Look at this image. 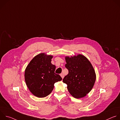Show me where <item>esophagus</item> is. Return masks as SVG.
I'll list each match as a JSON object with an SVG mask.
<instances>
[{
  "mask_svg": "<svg viewBox=\"0 0 120 120\" xmlns=\"http://www.w3.org/2000/svg\"><path fill=\"white\" fill-rule=\"evenodd\" d=\"M60 76H61V77L62 78V79L64 78V75L63 74H60Z\"/></svg>",
  "mask_w": 120,
  "mask_h": 120,
  "instance_id": "esophagus-1",
  "label": "esophagus"
}]
</instances>
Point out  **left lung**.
Wrapping results in <instances>:
<instances>
[{
	"mask_svg": "<svg viewBox=\"0 0 120 120\" xmlns=\"http://www.w3.org/2000/svg\"><path fill=\"white\" fill-rule=\"evenodd\" d=\"M68 74L63 79L69 93L75 98L86 96L92 89L96 74L89 60L81 54L65 57Z\"/></svg>",
	"mask_w": 120,
	"mask_h": 120,
	"instance_id": "left-lung-1",
	"label": "left lung"
}]
</instances>
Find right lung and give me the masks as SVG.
Returning <instances> with one entry per match:
<instances>
[{
	"label": "right lung",
	"instance_id": "add662e5",
	"mask_svg": "<svg viewBox=\"0 0 120 120\" xmlns=\"http://www.w3.org/2000/svg\"><path fill=\"white\" fill-rule=\"evenodd\" d=\"M52 55L40 53L34 57L26 66L25 80L30 92L38 98L45 97L51 94L55 82L62 80L55 73L56 66L51 63Z\"/></svg>",
	"mask_w": 120,
	"mask_h": 120
}]
</instances>
